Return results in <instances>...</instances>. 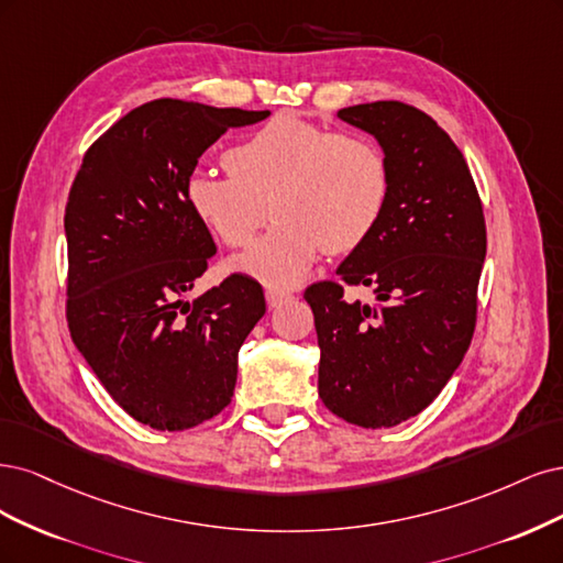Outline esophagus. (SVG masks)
I'll list each match as a JSON object with an SVG mask.
<instances>
[{"mask_svg": "<svg viewBox=\"0 0 563 563\" xmlns=\"http://www.w3.org/2000/svg\"><path fill=\"white\" fill-rule=\"evenodd\" d=\"M289 299H292V295L283 292V289H276V287H268V289H266V301H268L271 308H280V306L287 303Z\"/></svg>", "mask_w": 563, "mask_h": 563, "instance_id": "1", "label": "esophagus"}]
</instances>
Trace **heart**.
Returning a JSON list of instances; mask_svg holds the SVG:
<instances>
[{"mask_svg": "<svg viewBox=\"0 0 563 563\" xmlns=\"http://www.w3.org/2000/svg\"><path fill=\"white\" fill-rule=\"evenodd\" d=\"M229 177L194 173L187 203L229 247H247L268 214L276 227L227 268L271 287H292L320 252L349 255L365 243L388 206L390 173L378 144L276 117L224 154Z\"/></svg>", "mask_w": 563, "mask_h": 563, "instance_id": "b5f03b06", "label": "heart"}]
</instances>
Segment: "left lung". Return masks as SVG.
<instances>
[{
	"instance_id": "left-lung-1",
	"label": "left lung",
	"mask_w": 563,
	"mask_h": 563,
	"mask_svg": "<svg viewBox=\"0 0 563 563\" xmlns=\"http://www.w3.org/2000/svg\"><path fill=\"white\" fill-rule=\"evenodd\" d=\"M339 117L374 135L390 194L374 233L336 268L346 285L369 287L376 303L346 301L334 280L303 295L320 346L318 393L343 421L393 428L423 411L463 362L486 227L467 163L438 121L395 100Z\"/></svg>"
}]
</instances>
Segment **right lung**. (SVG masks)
<instances>
[{
	"label": "right lung",
	"instance_id": "right-lung-1",
	"mask_svg": "<svg viewBox=\"0 0 563 563\" xmlns=\"http://www.w3.org/2000/svg\"><path fill=\"white\" fill-rule=\"evenodd\" d=\"M268 114L152 100L90 144L71 185V341L114 402L154 430L194 428L231 402L239 351L266 313L262 285L243 274L187 299L217 247L185 189L210 144Z\"/></svg>",
	"mask_w": 563,
	"mask_h": 563
}]
</instances>
